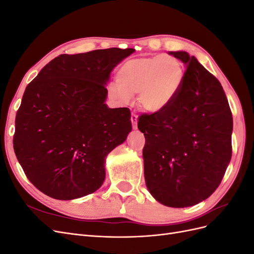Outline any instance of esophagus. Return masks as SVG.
Segmentation results:
<instances>
[{
  "label": "esophagus",
  "mask_w": 254,
  "mask_h": 254,
  "mask_svg": "<svg viewBox=\"0 0 254 254\" xmlns=\"http://www.w3.org/2000/svg\"><path fill=\"white\" fill-rule=\"evenodd\" d=\"M131 123H132L133 129H136L137 128V117L134 113L131 114Z\"/></svg>",
  "instance_id": "34e87169"
}]
</instances>
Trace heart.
I'll list each match as a JSON object with an SVG mask.
<instances>
[{
  "label": "heart",
  "instance_id": "1",
  "mask_svg": "<svg viewBox=\"0 0 254 254\" xmlns=\"http://www.w3.org/2000/svg\"><path fill=\"white\" fill-rule=\"evenodd\" d=\"M118 83L109 88L112 96L128 103L139 93V104L148 112H160L178 95L184 81L181 61L172 55L130 59L118 71Z\"/></svg>",
  "mask_w": 254,
  "mask_h": 254
}]
</instances>
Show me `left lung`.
Masks as SVG:
<instances>
[{
  "label": "left lung",
  "mask_w": 254,
  "mask_h": 254,
  "mask_svg": "<svg viewBox=\"0 0 254 254\" xmlns=\"http://www.w3.org/2000/svg\"><path fill=\"white\" fill-rule=\"evenodd\" d=\"M170 55L186 64L178 95L160 112L143 114L145 183L157 201L195 205L220 184L232 156V113L218 79L184 51Z\"/></svg>",
  "instance_id": "1"
}]
</instances>
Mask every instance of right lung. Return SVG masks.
<instances>
[{
    "label": "right lung",
    "mask_w": 254,
    "mask_h": 254,
    "mask_svg": "<svg viewBox=\"0 0 254 254\" xmlns=\"http://www.w3.org/2000/svg\"><path fill=\"white\" fill-rule=\"evenodd\" d=\"M134 52L107 49L67 55L45 65L25 89L13 149L28 180L58 200L102 187L106 158L131 131L128 108H108L113 68Z\"/></svg>",
    "instance_id": "add662e5"
}]
</instances>
